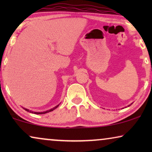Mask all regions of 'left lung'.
<instances>
[{"instance_id":"left-lung-1","label":"left lung","mask_w":152,"mask_h":152,"mask_svg":"<svg viewBox=\"0 0 152 152\" xmlns=\"http://www.w3.org/2000/svg\"><path fill=\"white\" fill-rule=\"evenodd\" d=\"M131 104H130V105H131ZM130 105H129V106H128V107H129V106H130Z\"/></svg>"}]
</instances>
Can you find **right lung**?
Instances as JSON below:
<instances>
[{
	"label": "right lung",
	"mask_w": 152,
	"mask_h": 152,
	"mask_svg": "<svg viewBox=\"0 0 152 152\" xmlns=\"http://www.w3.org/2000/svg\"><path fill=\"white\" fill-rule=\"evenodd\" d=\"M59 104H58L56 106V107H55L54 108H53V109H50L49 110H48V111H43V112H35V111H30V110L28 109H26V108H23V109L26 110V111L30 112V113H34V114H45L46 113H48V112H50V111H53V110H55V109H57V108L59 107Z\"/></svg>",
	"instance_id": "add662e5"
}]
</instances>
